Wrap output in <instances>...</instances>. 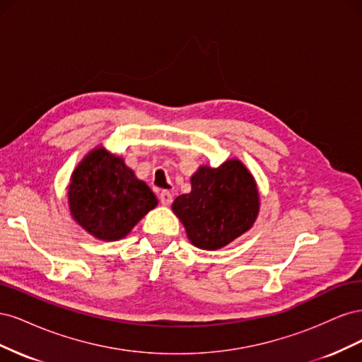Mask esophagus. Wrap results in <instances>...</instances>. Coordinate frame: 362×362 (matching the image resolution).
Returning a JSON list of instances; mask_svg holds the SVG:
<instances>
[{
    "instance_id": "obj_1",
    "label": "esophagus",
    "mask_w": 362,
    "mask_h": 362,
    "mask_svg": "<svg viewBox=\"0 0 362 362\" xmlns=\"http://www.w3.org/2000/svg\"><path fill=\"white\" fill-rule=\"evenodd\" d=\"M158 198H160V202L163 205H170V202H172V193L168 192V190H163V192H160Z\"/></svg>"
}]
</instances>
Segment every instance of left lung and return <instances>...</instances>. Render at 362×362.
Returning a JSON list of instances; mask_svg holds the SVG:
<instances>
[{
	"label": "left lung",
	"instance_id": "obj_1",
	"mask_svg": "<svg viewBox=\"0 0 362 362\" xmlns=\"http://www.w3.org/2000/svg\"><path fill=\"white\" fill-rule=\"evenodd\" d=\"M190 242L216 250L229 245L254 225L259 194L254 177L240 160L222 166H201L192 177V192L172 204Z\"/></svg>",
	"mask_w": 362,
	"mask_h": 362
}]
</instances>
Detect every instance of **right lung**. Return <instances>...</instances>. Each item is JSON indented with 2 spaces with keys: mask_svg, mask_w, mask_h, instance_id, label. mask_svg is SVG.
<instances>
[{
  "mask_svg": "<svg viewBox=\"0 0 362 362\" xmlns=\"http://www.w3.org/2000/svg\"><path fill=\"white\" fill-rule=\"evenodd\" d=\"M68 202L74 221L105 242L124 238L158 204L124 158L103 146L90 151L74 170Z\"/></svg>",
  "mask_w": 362,
  "mask_h": 362,
  "instance_id": "1",
  "label": "right lung"
}]
</instances>
